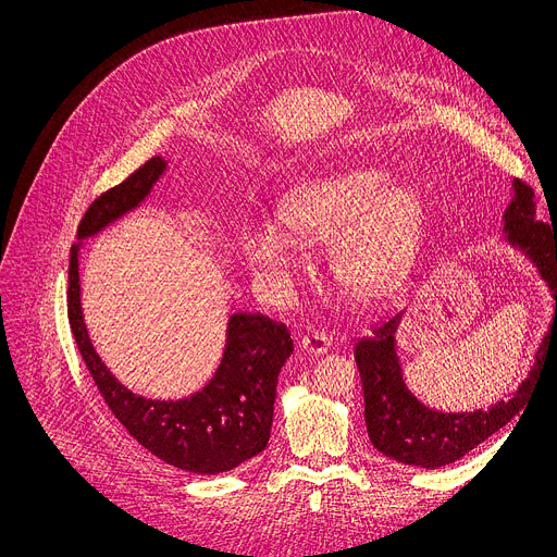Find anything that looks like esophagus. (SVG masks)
Instances as JSON below:
<instances>
[{
	"mask_svg": "<svg viewBox=\"0 0 557 557\" xmlns=\"http://www.w3.org/2000/svg\"><path fill=\"white\" fill-rule=\"evenodd\" d=\"M331 344H333V339L324 331H311L299 342L301 350L309 352V356H322V352H326L331 348Z\"/></svg>",
	"mask_w": 557,
	"mask_h": 557,
	"instance_id": "obj_1",
	"label": "esophagus"
}]
</instances>
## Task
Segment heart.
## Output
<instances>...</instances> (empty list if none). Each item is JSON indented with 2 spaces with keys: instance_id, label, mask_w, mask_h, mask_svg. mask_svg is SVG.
<instances>
[{
  "instance_id": "heart-1",
  "label": "heart",
  "mask_w": 557,
  "mask_h": 557,
  "mask_svg": "<svg viewBox=\"0 0 557 557\" xmlns=\"http://www.w3.org/2000/svg\"><path fill=\"white\" fill-rule=\"evenodd\" d=\"M422 218V199L411 186L386 184L375 169H348L295 184L280 201L284 228L250 226L242 248L258 275L282 284L299 264V242L329 239L335 282L352 295H373L409 256Z\"/></svg>"
}]
</instances>
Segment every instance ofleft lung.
I'll return each instance as SVG.
<instances>
[{"label": "left lung", "mask_w": 557, "mask_h": 557, "mask_svg": "<svg viewBox=\"0 0 557 557\" xmlns=\"http://www.w3.org/2000/svg\"><path fill=\"white\" fill-rule=\"evenodd\" d=\"M535 207V190L527 182L516 180V199L504 213V222H507L509 239L527 250V256L537 264L542 277L548 282L555 297V318L542 348L537 350L531 375L509 401H497L491 411L458 416L437 413L422 407L404 386L395 356L393 335L401 318L399 313L386 315L371 329V335L358 339L356 364L364 388L369 440L388 458L422 469L450 465L465 458L471 448L482 444L524 409L527 397L535 388L546 364L548 350L557 346V228L555 224L537 220Z\"/></svg>", "instance_id": "obj_1"}]
</instances>
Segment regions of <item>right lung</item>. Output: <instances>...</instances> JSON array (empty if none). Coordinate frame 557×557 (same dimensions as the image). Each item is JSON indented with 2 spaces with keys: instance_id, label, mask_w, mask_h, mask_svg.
Segmentation results:
<instances>
[{
  "instance_id": "1",
  "label": "right lung",
  "mask_w": 557,
  "mask_h": 557,
  "mask_svg": "<svg viewBox=\"0 0 557 557\" xmlns=\"http://www.w3.org/2000/svg\"><path fill=\"white\" fill-rule=\"evenodd\" d=\"M164 166L162 158H150L122 184L99 195L84 213L77 237L95 235L135 209ZM66 305L75 344L99 395L122 426L160 460L188 473L213 475L235 469L267 448L277 375L293 352L284 324L264 315H233L215 377L186 399L158 401L124 388L95 352L79 307L77 246L71 250Z\"/></svg>"
}]
</instances>
